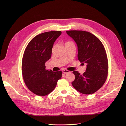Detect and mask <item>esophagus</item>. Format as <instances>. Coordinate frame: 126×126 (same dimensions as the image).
Segmentation results:
<instances>
[{
    "instance_id": "obj_1",
    "label": "esophagus",
    "mask_w": 126,
    "mask_h": 126,
    "mask_svg": "<svg viewBox=\"0 0 126 126\" xmlns=\"http://www.w3.org/2000/svg\"><path fill=\"white\" fill-rule=\"evenodd\" d=\"M63 74H67V73H69L70 72V71H69V70H66V69H64V70H63Z\"/></svg>"
}]
</instances>
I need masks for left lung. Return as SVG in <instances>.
Wrapping results in <instances>:
<instances>
[{
  "label": "left lung",
  "instance_id": "1",
  "mask_svg": "<svg viewBox=\"0 0 126 126\" xmlns=\"http://www.w3.org/2000/svg\"><path fill=\"white\" fill-rule=\"evenodd\" d=\"M66 32L77 44L78 60L87 64L86 71L82 75L73 71L75 79L71 84L81 94H94L104 84L108 76V62L104 45L89 32L69 30Z\"/></svg>",
  "mask_w": 126,
  "mask_h": 126
}]
</instances>
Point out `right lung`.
Instances as JSON below:
<instances>
[{"label":"right lung","mask_w":126,"mask_h":126,"mask_svg":"<svg viewBox=\"0 0 126 126\" xmlns=\"http://www.w3.org/2000/svg\"><path fill=\"white\" fill-rule=\"evenodd\" d=\"M61 34L60 31L40 33L32 38L25 49L22 60V77L28 88L38 96L52 92L62 78V71L46 70L45 66L51 58L53 45Z\"/></svg>","instance_id":"1"}]
</instances>
